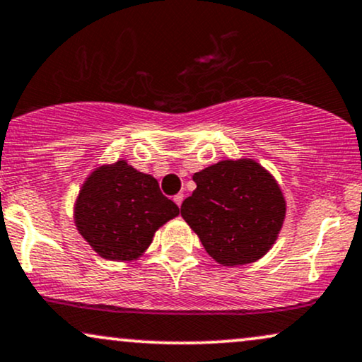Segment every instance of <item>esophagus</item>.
Instances as JSON below:
<instances>
[{
  "instance_id": "obj_1",
  "label": "esophagus",
  "mask_w": 362,
  "mask_h": 362,
  "mask_svg": "<svg viewBox=\"0 0 362 362\" xmlns=\"http://www.w3.org/2000/svg\"><path fill=\"white\" fill-rule=\"evenodd\" d=\"M173 202H175L178 207H180L182 202H184V194H177L175 197H173Z\"/></svg>"
}]
</instances>
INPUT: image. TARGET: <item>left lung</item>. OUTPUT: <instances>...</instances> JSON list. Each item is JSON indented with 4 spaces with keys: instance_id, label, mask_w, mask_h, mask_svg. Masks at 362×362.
Here are the masks:
<instances>
[{
    "instance_id": "8db88e82",
    "label": "left lung",
    "mask_w": 362,
    "mask_h": 362,
    "mask_svg": "<svg viewBox=\"0 0 362 362\" xmlns=\"http://www.w3.org/2000/svg\"><path fill=\"white\" fill-rule=\"evenodd\" d=\"M197 189L180 212L210 257L250 264L271 249L286 217L277 182L254 160H223L194 173Z\"/></svg>"
}]
</instances>
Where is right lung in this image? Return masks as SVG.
Returning a JSON list of instances; mask_svg holds the SVG:
<instances>
[{
  "label": "right lung",
  "instance_id": "right-lung-1",
  "mask_svg": "<svg viewBox=\"0 0 362 362\" xmlns=\"http://www.w3.org/2000/svg\"><path fill=\"white\" fill-rule=\"evenodd\" d=\"M178 207L152 175L125 160L86 178L75 207V223L93 250L108 260H134L152 244L155 230L177 217Z\"/></svg>",
  "mask_w": 362,
  "mask_h": 362
}]
</instances>
